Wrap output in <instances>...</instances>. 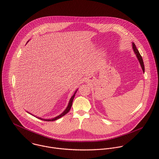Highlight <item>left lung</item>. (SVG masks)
Segmentation results:
<instances>
[{
  "label": "left lung",
  "mask_w": 159,
  "mask_h": 159,
  "mask_svg": "<svg viewBox=\"0 0 159 159\" xmlns=\"http://www.w3.org/2000/svg\"><path fill=\"white\" fill-rule=\"evenodd\" d=\"M133 49L134 50V52L136 54V56H137V57H138V60L139 61V63H140V64L141 66L142 69H143V72H144V62H143L142 56H141L139 51L138 50V49H137V48H136V45H135V44L134 43H133Z\"/></svg>",
  "instance_id": "1"
}]
</instances>
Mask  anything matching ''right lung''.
<instances>
[{"instance_id": "add662e5", "label": "right lung", "mask_w": 159, "mask_h": 159, "mask_svg": "<svg viewBox=\"0 0 159 159\" xmlns=\"http://www.w3.org/2000/svg\"><path fill=\"white\" fill-rule=\"evenodd\" d=\"M77 90H78V89H77ZM77 90L75 92V93H74V95H72V97L70 98V100H69V104H68V105H67L66 109L61 115H59V116L55 117L54 118L49 119V120H47V119H46V120H44V119H43V118H38V117H36V118L40 119V120H44V121H53L57 120V119H59L60 118H61V117H62L63 116H64L65 115H66V114L70 111V108H71V107H72V102H73V100H74V98L75 95V93H76Z\"/></svg>"}]
</instances>
